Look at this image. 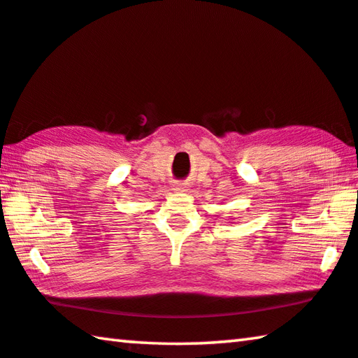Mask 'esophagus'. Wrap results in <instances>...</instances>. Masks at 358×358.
<instances>
[{"label": "esophagus", "instance_id": "34e87169", "mask_svg": "<svg viewBox=\"0 0 358 358\" xmlns=\"http://www.w3.org/2000/svg\"><path fill=\"white\" fill-rule=\"evenodd\" d=\"M173 191L175 192H185V191H187V185L186 183H175Z\"/></svg>", "mask_w": 358, "mask_h": 358}]
</instances>
